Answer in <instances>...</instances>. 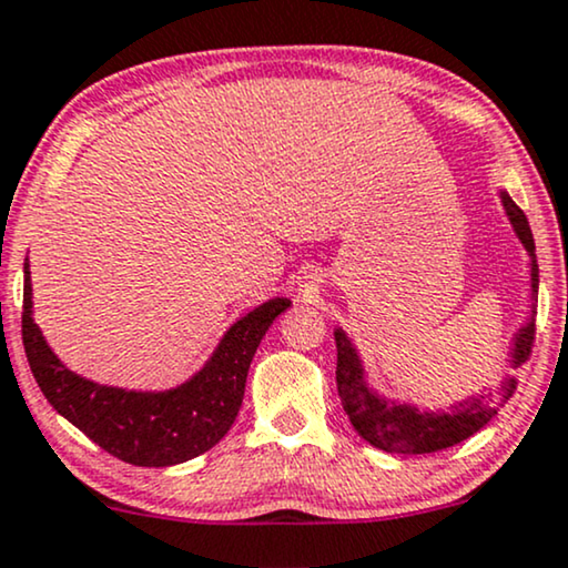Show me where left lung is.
<instances>
[{
	"label": "left lung",
	"mask_w": 568,
	"mask_h": 568,
	"mask_svg": "<svg viewBox=\"0 0 568 568\" xmlns=\"http://www.w3.org/2000/svg\"><path fill=\"white\" fill-rule=\"evenodd\" d=\"M506 217L511 222L516 239L529 254V317L519 327V333L511 341V358L508 362L519 367L529 358L535 343V304H537V285H540V272H537L535 239L529 231V222L524 212L514 204V199L506 191H500ZM337 346V396H341L343 412L348 414L351 425L369 445L385 450V454L398 456H419L435 454V450L450 448V445L466 440L483 429L495 414L504 408L508 398L516 390V377H506L495 393L487 396H471L462 404L450 406V412H429L414 404H400V400L379 396L375 387L367 383V369H364L362 356L346 329H335Z\"/></svg>",
	"instance_id": "obj_1"
}]
</instances>
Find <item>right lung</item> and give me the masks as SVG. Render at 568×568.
I'll return each instance as SVG.
<instances>
[{"label": "right lung", "mask_w": 568, "mask_h": 568, "mask_svg": "<svg viewBox=\"0 0 568 568\" xmlns=\"http://www.w3.org/2000/svg\"><path fill=\"white\" fill-rule=\"evenodd\" d=\"M31 264H23V346L49 404L99 448L133 466H172L214 448L233 427L246 375L277 314L291 298H270L233 322L210 362L170 390H128L75 375L33 322Z\"/></svg>", "instance_id": "add662e5"}]
</instances>
